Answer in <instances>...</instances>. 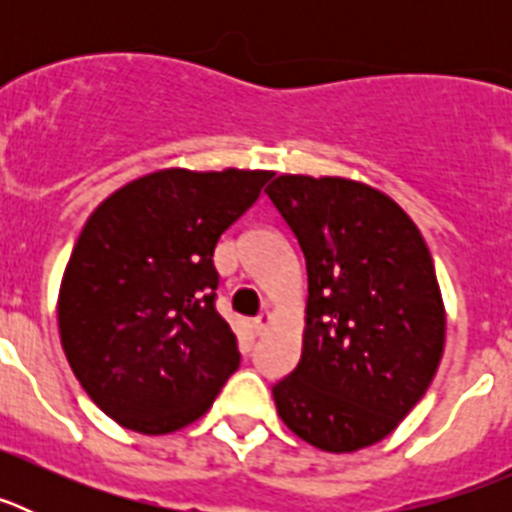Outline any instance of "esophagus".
Wrapping results in <instances>:
<instances>
[{"mask_svg":"<svg viewBox=\"0 0 512 512\" xmlns=\"http://www.w3.org/2000/svg\"><path fill=\"white\" fill-rule=\"evenodd\" d=\"M269 323H271L269 312H266V310L259 312V315H256V318H253V323H251L253 333H256V336H264L266 328H269Z\"/></svg>","mask_w":512,"mask_h":512,"instance_id":"1","label":"esophagus"}]
</instances>
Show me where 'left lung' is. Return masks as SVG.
Returning <instances> with one entry per match:
<instances>
[{"label": "left lung", "mask_w": 512, "mask_h": 512, "mask_svg": "<svg viewBox=\"0 0 512 512\" xmlns=\"http://www.w3.org/2000/svg\"><path fill=\"white\" fill-rule=\"evenodd\" d=\"M307 266L300 364L271 387L302 441L346 454L382 441L425 395L443 354L436 269L400 205L338 176L266 189Z\"/></svg>", "instance_id": "8db88e82"}]
</instances>
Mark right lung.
Wrapping results in <instances>:
<instances>
[{"label":"right lung","mask_w":512,"mask_h":512,"mask_svg":"<svg viewBox=\"0 0 512 512\" xmlns=\"http://www.w3.org/2000/svg\"><path fill=\"white\" fill-rule=\"evenodd\" d=\"M271 171L164 169L110 194L81 230L58 295L71 369L130 431H179L241 364L217 312L220 235Z\"/></svg>","instance_id":"1"}]
</instances>
